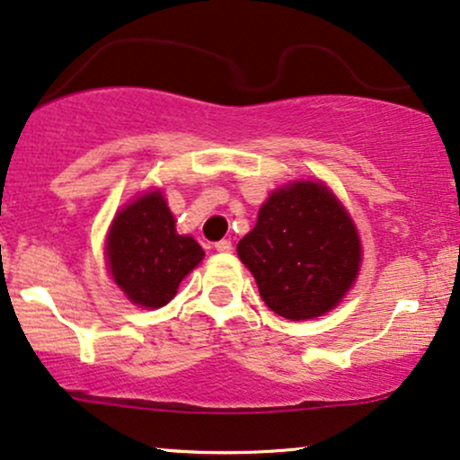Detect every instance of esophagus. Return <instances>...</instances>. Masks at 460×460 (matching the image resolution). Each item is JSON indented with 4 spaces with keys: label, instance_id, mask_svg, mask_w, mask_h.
Returning <instances> with one entry per match:
<instances>
[{
    "label": "esophagus",
    "instance_id": "obj_1",
    "mask_svg": "<svg viewBox=\"0 0 460 460\" xmlns=\"http://www.w3.org/2000/svg\"><path fill=\"white\" fill-rule=\"evenodd\" d=\"M214 248H217L218 252H231V250H234V243H231V240H220L214 243Z\"/></svg>",
    "mask_w": 460,
    "mask_h": 460
}]
</instances>
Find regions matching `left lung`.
Returning a JSON list of instances; mask_svg holds the SVG:
<instances>
[{
    "instance_id": "1",
    "label": "left lung",
    "mask_w": 460,
    "mask_h": 460,
    "mask_svg": "<svg viewBox=\"0 0 460 460\" xmlns=\"http://www.w3.org/2000/svg\"><path fill=\"white\" fill-rule=\"evenodd\" d=\"M237 254L271 312L305 321L344 297L357 278L360 243L344 206L324 184L295 182L263 203Z\"/></svg>"
}]
</instances>
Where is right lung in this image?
I'll return each mask as SVG.
<instances>
[{"instance_id":"obj_1","label":"right lung","mask_w":460,"mask_h":460,"mask_svg":"<svg viewBox=\"0 0 460 460\" xmlns=\"http://www.w3.org/2000/svg\"><path fill=\"white\" fill-rule=\"evenodd\" d=\"M106 252L114 282L144 307L165 305L203 259L193 237L176 234V220L159 190L139 197L114 218Z\"/></svg>"}]
</instances>
